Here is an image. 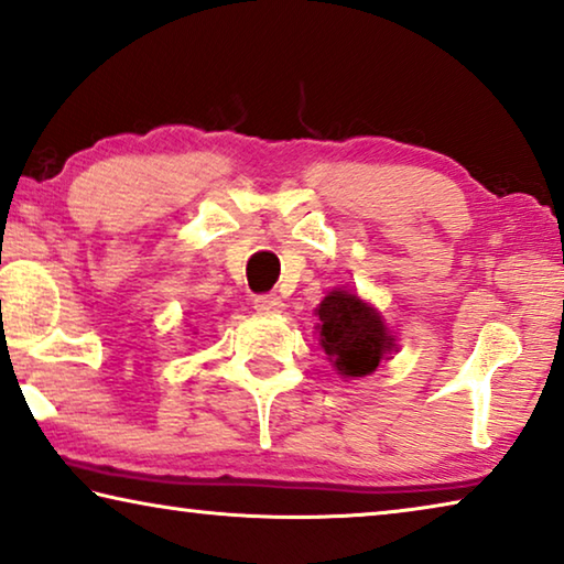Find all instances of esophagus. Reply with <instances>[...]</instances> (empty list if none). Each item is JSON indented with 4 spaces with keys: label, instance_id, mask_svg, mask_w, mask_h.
Returning a JSON list of instances; mask_svg holds the SVG:
<instances>
[{
    "label": "esophagus",
    "instance_id": "esophagus-1",
    "mask_svg": "<svg viewBox=\"0 0 564 564\" xmlns=\"http://www.w3.org/2000/svg\"><path fill=\"white\" fill-rule=\"evenodd\" d=\"M256 311H258V314H281L283 301L279 296H271V293H265V296L256 299Z\"/></svg>",
    "mask_w": 564,
    "mask_h": 564
}]
</instances>
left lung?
I'll list each match as a JSON object with an SVG mask.
<instances>
[{"label":"left lung","instance_id":"left-lung-1","mask_svg":"<svg viewBox=\"0 0 564 564\" xmlns=\"http://www.w3.org/2000/svg\"><path fill=\"white\" fill-rule=\"evenodd\" d=\"M318 316V347L341 380H359L377 372L398 351L394 332L380 311L351 289H332L314 308Z\"/></svg>","mask_w":564,"mask_h":564}]
</instances>
